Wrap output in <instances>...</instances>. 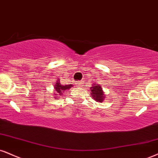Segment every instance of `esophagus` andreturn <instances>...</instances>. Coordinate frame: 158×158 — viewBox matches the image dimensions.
<instances>
[{"mask_svg": "<svg viewBox=\"0 0 158 158\" xmlns=\"http://www.w3.org/2000/svg\"><path fill=\"white\" fill-rule=\"evenodd\" d=\"M83 81H78V82L77 83V85H78V86H81V85H82V84H83Z\"/></svg>", "mask_w": 158, "mask_h": 158, "instance_id": "esophagus-1", "label": "esophagus"}]
</instances>
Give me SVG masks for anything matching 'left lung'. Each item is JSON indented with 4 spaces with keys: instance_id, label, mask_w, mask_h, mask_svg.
Instances as JSON below:
<instances>
[{
    "instance_id": "obj_1",
    "label": "left lung",
    "mask_w": 158,
    "mask_h": 158,
    "mask_svg": "<svg viewBox=\"0 0 158 158\" xmlns=\"http://www.w3.org/2000/svg\"><path fill=\"white\" fill-rule=\"evenodd\" d=\"M90 88L91 95H92V97L94 98V99L96 100V102L102 103V102H103L104 98V94L103 90H102V86H101V85L94 84L93 85V87H91Z\"/></svg>"
}]
</instances>
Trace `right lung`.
<instances>
[{
  "label": "right lung",
  "mask_w": 158,
  "mask_h": 158,
  "mask_svg": "<svg viewBox=\"0 0 158 158\" xmlns=\"http://www.w3.org/2000/svg\"><path fill=\"white\" fill-rule=\"evenodd\" d=\"M72 87L71 85H60V81H56V83L54 85L55 90H56V94H53L56 95L57 94H59L57 96H59V95H60V96H62V93H61V92H62V91H64V90H69L70 87ZM56 98H58L57 96H56Z\"/></svg>",
  "instance_id": "1"
}]
</instances>
